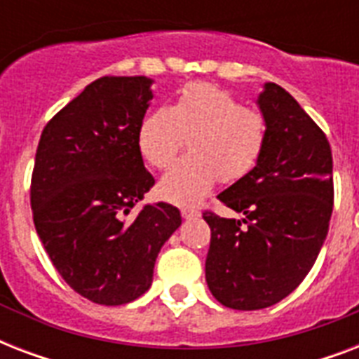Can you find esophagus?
Wrapping results in <instances>:
<instances>
[{
	"label": "esophagus",
	"instance_id": "esophagus-1",
	"mask_svg": "<svg viewBox=\"0 0 359 359\" xmlns=\"http://www.w3.org/2000/svg\"><path fill=\"white\" fill-rule=\"evenodd\" d=\"M180 214H182V218L191 219V218H197V216H199V210H196V208H182V210H180Z\"/></svg>",
	"mask_w": 359,
	"mask_h": 359
}]
</instances>
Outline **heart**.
I'll return each instance as SVG.
<instances>
[{
	"label": "heart",
	"mask_w": 359,
	"mask_h": 359,
	"mask_svg": "<svg viewBox=\"0 0 359 359\" xmlns=\"http://www.w3.org/2000/svg\"><path fill=\"white\" fill-rule=\"evenodd\" d=\"M190 135V154L180 158L160 182V194L177 205H196L219 179L231 184L257 168L268 141L261 111L242 106L214 83L182 87L171 104L143 117L137 130L141 156L152 168H169Z\"/></svg>",
	"instance_id": "obj_1"
}]
</instances>
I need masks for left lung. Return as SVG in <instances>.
Masks as SVG:
<instances>
[{
	"label": "left lung",
	"instance_id": "1",
	"mask_svg": "<svg viewBox=\"0 0 359 359\" xmlns=\"http://www.w3.org/2000/svg\"><path fill=\"white\" fill-rule=\"evenodd\" d=\"M257 102L268 123L264 152L250 175L218 196L244 218L203 212L210 227L208 289L222 306L240 311L273 306L304 281L334 210L326 134L283 87L266 83Z\"/></svg>",
	"mask_w": 359,
	"mask_h": 359
}]
</instances>
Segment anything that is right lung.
<instances>
[{"label":"right lung","instance_id":"obj_1","mask_svg":"<svg viewBox=\"0 0 359 359\" xmlns=\"http://www.w3.org/2000/svg\"><path fill=\"white\" fill-rule=\"evenodd\" d=\"M151 83L145 76L98 78L48 121L36 147V235L59 276L100 306L140 298L160 248L182 224L169 203L124 219L154 186L137 147Z\"/></svg>","mask_w":359,"mask_h":359}]
</instances>
